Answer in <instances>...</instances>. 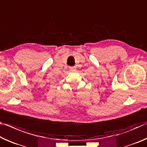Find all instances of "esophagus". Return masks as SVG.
I'll return each instance as SVG.
<instances>
[{
    "label": "esophagus",
    "instance_id": "1",
    "mask_svg": "<svg viewBox=\"0 0 147 147\" xmlns=\"http://www.w3.org/2000/svg\"><path fill=\"white\" fill-rule=\"evenodd\" d=\"M69 69H70V70H76V67L75 66L70 67Z\"/></svg>",
    "mask_w": 147,
    "mask_h": 147
}]
</instances>
